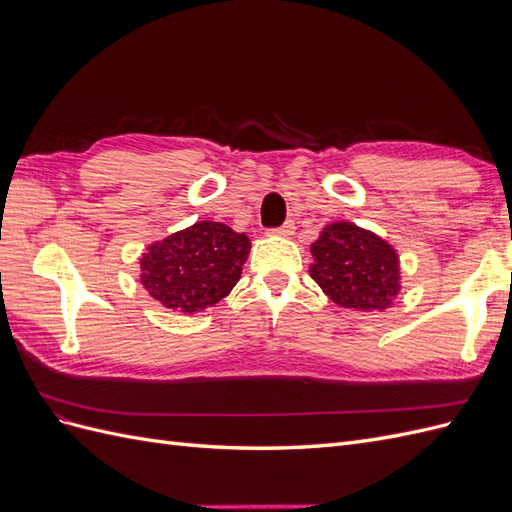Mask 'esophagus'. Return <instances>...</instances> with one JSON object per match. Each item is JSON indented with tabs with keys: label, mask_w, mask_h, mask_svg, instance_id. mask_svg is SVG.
I'll use <instances>...</instances> for the list:
<instances>
[{
	"label": "esophagus",
	"mask_w": 512,
	"mask_h": 512,
	"mask_svg": "<svg viewBox=\"0 0 512 512\" xmlns=\"http://www.w3.org/2000/svg\"><path fill=\"white\" fill-rule=\"evenodd\" d=\"M292 232H294V222H286V224H282L280 228H273L271 230V235H282V237H290L292 235Z\"/></svg>",
	"instance_id": "34e87169"
}]
</instances>
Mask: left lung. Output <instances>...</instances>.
Returning <instances> with one entry per match:
<instances>
[{"instance_id": "1", "label": "left lung", "mask_w": 512, "mask_h": 512, "mask_svg": "<svg viewBox=\"0 0 512 512\" xmlns=\"http://www.w3.org/2000/svg\"><path fill=\"white\" fill-rule=\"evenodd\" d=\"M312 280L327 297L359 312H382L399 294V256L374 232L333 222L312 243Z\"/></svg>"}]
</instances>
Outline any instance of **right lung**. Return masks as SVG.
I'll use <instances>...</instances> for the list:
<instances>
[{"label": "right lung", "instance_id": "1", "mask_svg": "<svg viewBox=\"0 0 512 512\" xmlns=\"http://www.w3.org/2000/svg\"><path fill=\"white\" fill-rule=\"evenodd\" d=\"M250 239L222 222H196L158 243L141 258V284L153 299L181 314L222 301L239 282Z\"/></svg>", "mask_w": 512, "mask_h": 512}]
</instances>
